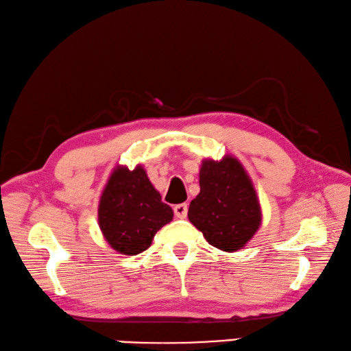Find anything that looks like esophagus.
Listing matches in <instances>:
<instances>
[{"mask_svg":"<svg viewBox=\"0 0 351 351\" xmlns=\"http://www.w3.org/2000/svg\"><path fill=\"white\" fill-rule=\"evenodd\" d=\"M174 214L177 219H185L188 214V205L186 204H179L174 206Z\"/></svg>","mask_w":351,"mask_h":351,"instance_id":"1","label":"esophagus"}]
</instances>
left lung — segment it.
<instances>
[{"instance_id":"left-lung-1","label":"left lung","mask_w":351,"mask_h":351,"mask_svg":"<svg viewBox=\"0 0 351 351\" xmlns=\"http://www.w3.org/2000/svg\"><path fill=\"white\" fill-rule=\"evenodd\" d=\"M200 193L188 210V219L204 232L208 243L222 251L247 245L262 223V211L247 171L236 157L220 162L206 158L200 166Z\"/></svg>"}]
</instances>
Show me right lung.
<instances>
[{"mask_svg":"<svg viewBox=\"0 0 351 351\" xmlns=\"http://www.w3.org/2000/svg\"><path fill=\"white\" fill-rule=\"evenodd\" d=\"M171 206L152 186L138 165L112 171L98 204V225L115 251L135 256L151 247L156 232L172 220Z\"/></svg>","mask_w":351,"mask_h":351,"instance_id":"1","label":"right lung"}]
</instances>
